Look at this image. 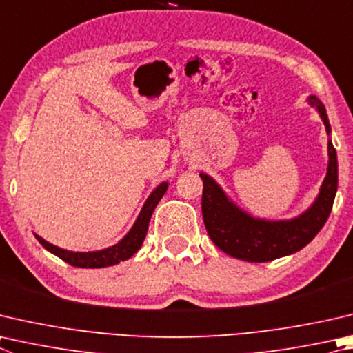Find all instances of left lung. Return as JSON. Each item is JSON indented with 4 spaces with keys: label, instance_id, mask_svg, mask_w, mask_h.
Wrapping results in <instances>:
<instances>
[{
    "label": "left lung",
    "instance_id": "left-lung-1",
    "mask_svg": "<svg viewBox=\"0 0 353 353\" xmlns=\"http://www.w3.org/2000/svg\"><path fill=\"white\" fill-rule=\"evenodd\" d=\"M309 105L316 108L330 136V123L324 105L310 95ZM327 174L315 202L303 214L287 221H265L250 216L232 202L213 177L201 172L202 216L208 236L222 252L247 262H268L304 248L324 227L338 188V160L332 140L327 143Z\"/></svg>",
    "mask_w": 353,
    "mask_h": 353
}]
</instances>
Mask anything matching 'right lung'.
I'll return each instance as SVG.
<instances>
[{"mask_svg": "<svg viewBox=\"0 0 353 353\" xmlns=\"http://www.w3.org/2000/svg\"><path fill=\"white\" fill-rule=\"evenodd\" d=\"M168 190V182H162L159 187L152 191L150 197L146 199L142 210H140L139 217L134 222L130 232L125 234V238L119 241L115 245L108 247L103 250H97V252H69V250H63L60 247L54 245L48 241H44L40 236L35 234V238L41 245L55 256H59L68 264L80 268H101V267H110L119 264L121 261L130 259L134 253H137V250L142 247L143 239L148 232L150 219L152 216V211L157 207L160 199Z\"/></svg>", "mask_w": 353, "mask_h": 353, "instance_id": "right-lung-1", "label": "right lung"}]
</instances>
